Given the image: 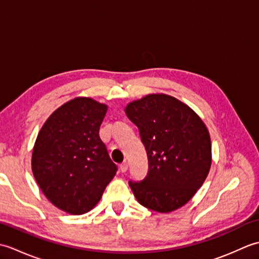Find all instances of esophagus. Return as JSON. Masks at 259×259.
I'll list each match as a JSON object with an SVG mask.
<instances>
[{
	"mask_svg": "<svg viewBox=\"0 0 259 259\" xmlns=\"http://www.w3.org/2000/svg\"><path fill=\"white\" fill-rule=\"evenodd\" d=\"M120 170L121 172H125L126 170H128V162H123L120 164Z\"/></svg>",
	"mask_w": 259,
	"mask_h": 259,
	"instance_id": "1",
	"label": "esophagus"
}]
</instances>
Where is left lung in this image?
<instances>
[{
    "mask_svg": "<svg viewBox=\"0 0 259 259\" xmlns=\"http://www.w3.org/2000/svg\"><path fill=\"white\" fill-rule=\"evenodd\" d=\"M126 117L138 126L149 170L144 180L129 181L140 205L171 212L188 202L211 166V142L206 124L194 110L163 93L126 104Z\"/></svg>",
    "mask_w": 259,
    "mask_h": 259,
    "instance_id": "left-lung-1",
    "label": "left lung"
}]
</instances>
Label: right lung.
I'll use <instances>...</instances> for the list:
<instances>
[{
	"mask_svg": "<svg viewBox=\"0 0 259 259\" xmlns=\"http://www.w3.org/2000/svg\"><path fill=\"white\" fill-rule=\"evenodd\" d=\"M108 106L92 98L65 102L38 131L32 172L54 206L71 214L90 211L117 172L99 130Z\"/></svg>",
	"mask_w": 259,
	"mask_h": 259,
	"instance_id": "obj_1",
	"label": "right lung"
}]
</instances>
